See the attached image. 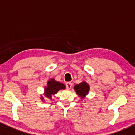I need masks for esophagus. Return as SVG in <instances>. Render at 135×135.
Returning a JSON list of instances; mask_svg holds the SVG:
<instances>
[{
	"instance_id": "34e87169",
	"label": "esophagus",
	"mask_w": 135,
	"mask_h": 135,
	"mask_svg": "<svg viewBox=\"0 0 135 135\" xmlns=\"http://www.w3.org/2000/svg\"><path fill=\"white\" fill-rule=\"evenodd\" d=\"M73 86V84L71 82H66V88L67 89H70Z\"/></svg>"
}]
</instances>
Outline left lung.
<instances>
[{
    "label": "left lung",
    "mask_w": 135,
    "mask_h": 135,
    "mask_svg": "<svg viewBox=\"0 0 135 135\" xmlns=\"http://www.w3.org/2000/svg\"><path fill=\"white\" fill-rule=\"evenodd\" d=\"M74 90L79 96L81 98H84L89 92V86L86 82L83 81L74 86Z\"/></svg>",
    "instance_id": "obj_1"
}]
</instances>
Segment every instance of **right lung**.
Masks as SVG:
<instances>
[{
	"label": "right lung",
	"instance_id": "1",
	"mask_svg": "<svg viewBox=\"0 0 135 135\" xmlns=\"http://www.w3.org/2000/svg\"><path fill=\"white\" fill-rule=\"evenodd\" d=\"M64 89H65V85L63 84L56 81L54 79H51L47 82V87L45 88L44 95L46 97L51 98V95H55L59 90Z\"/></svg>",
	"mask_w": 135,
	"mask_h": 135
}]
</instances>
